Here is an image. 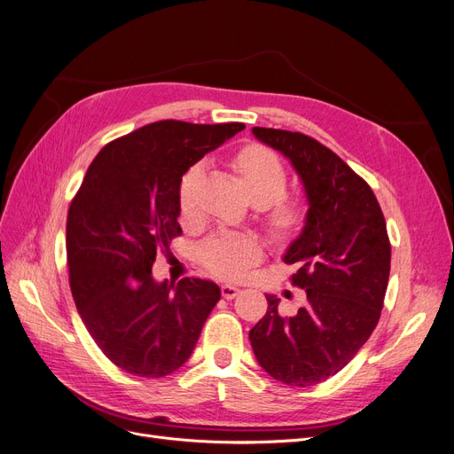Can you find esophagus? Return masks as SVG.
Segmentation results:
<instances>
[{
	"label": "esophagus",
	"instance_id": "obj_1",
	"mask_svg": "<svg viewBox=\"0 0 454 454\" xmlns=\"http://www.w3.org/2000/svg\"><path fill=\"white\" fill-rule=\"evenodd\" d=\"M240 292V285H234V283H223L222 285V295L225 299H234Z\"/></svg>",
	"mask_w": 454,
	"mask_h": 454
}]
</instances>
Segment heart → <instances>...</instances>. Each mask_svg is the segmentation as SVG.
<instances>
[{"label":"heart","instance_id":"heart-1","mask_svg":"<svg viewBox=\"0 0 454 454\" xmlns=\"http://www.w3.org/2000/svg\"><path fill=\"white\" fill-rule=\"evenodd\" d=\"M234 166L239 169L249 198L261 207L271 205V218L277 227H290L294 222V207L280 198L288 184V171L275 151L262 144H246L236 153ZM201 174L203 166L193 164L181 177L177 200L183 218H192L198 210L196 186ZM200 256L210 271L223 277H236L262 256V242L249 231L220 229L203 240Z\"/></svg>","mask_w":454,"mask_h":454}]
</instances>
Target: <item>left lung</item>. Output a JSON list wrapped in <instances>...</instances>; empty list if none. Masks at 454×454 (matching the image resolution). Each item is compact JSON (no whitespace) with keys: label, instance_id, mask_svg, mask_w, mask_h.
<instances>
[{"label":"left lung","instance_id":"obj_1","mask_svg":"<svg viewBox=\"0 0 454 454\" xmlns=\"http://www.w3.org/2000/svg\"><path fill=\"white\" fill-rule=\"evenodd\" d=\"M253 135L288 157L305 184L303 232L283 261L307 292L295 316L268 312L249 333L258 364L277 380L307 387L336 375L377 327L390 277L392 246L372 186L334 151L303 133L253 127Z\"/></svg>","mask_w":454,"mask_h":454}]
</instances>
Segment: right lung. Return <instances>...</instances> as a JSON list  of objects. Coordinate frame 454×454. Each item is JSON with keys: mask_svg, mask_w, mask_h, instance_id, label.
Returning a JSON list of instances; mask_svg holds the SVG:
<instances>
[{"mask_svg": "<svg viewBox=\"0 0 454 454\" xmlns=\"http://www.w3.org/2000/svg\"><path fill=\"white\" fill-rule=\"evenodd\" d=\"M244 127L155 121L106 144L86 169L67 222L70 288L86 331L127 373L159 379L179 370L220 301L212 280L159 285L151 268L183 234L184 171Z\"/></svg>", "mask_w": 454, "mask_h": 454, "instance_id": "add662e5", "label": "right lung"}]
</instances>
